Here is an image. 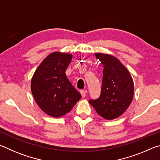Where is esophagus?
Here are the masks:
<instances>
[{"label": "esophagus", "instance_id": "esophagus-1", "mask_svg": "<svg viewBox=\"0 0 160 160\" xmlns=\"http://www.w3.org/2000/svg\"><path fill=\"white\" fill-rule=\"evenodd\" d=\"M86 93H87L86 90H80V94H81V95H82L83 98H84V97H85Z\"/></svg>", "mask_w": 160, "mask_h": 160}]
</instances>
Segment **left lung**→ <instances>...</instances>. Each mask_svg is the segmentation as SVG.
I'll list each match as a JSON object with an SVG mask.
<instances>
[{"label": "left lung", "instance_id": "1", "mask_svg": "<svg viewBox=\"0 0 160 160\" xmlns=\"http://www.w3.org/2000/svg\"><path fill=\"white\" fill-rule=\"evenodd\" d=\"M103 66L101 94L99 99L90 100V104L107 120L121 116L128 109L134 95L133 80L128 69L115 56L95 53Z\"/></svg>", "mask_w": 160, "mask_h": 160}]
</instances>
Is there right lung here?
I'll use <instances>...</instances> for the list:
<instances>
[{"instance_id": "1", "label": "right lung", "mask_w": 160, "mask_h": 160, "mask_svg": "<svg viewBox=\"0 0 160 160\" xmlns=\"http://www.w3.org/2000/svg\"><path fill=\"white\" fill-rule=\"evenodd\" d=\"M72 58L71 53L54 51L42 61L32 78V95L40 109L51 117L66 115L81 99L66 75Z\"/></svg>"}]
</instances>
